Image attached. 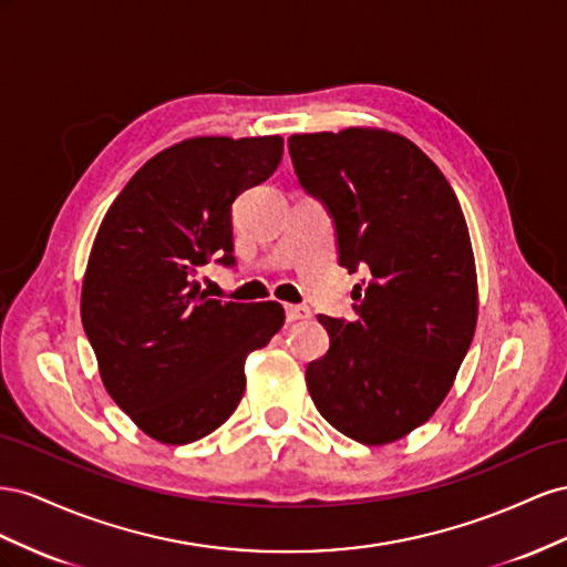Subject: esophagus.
Here are the masks:
<instances>
[{
  "label": "esophagus",
  "instance_id": "1",
  "mask_svg": "<svg viewBox=\"0 0 567 567\" xmlns=\"http://www.w3.org/2000/svg\"><path fill=\"white\" fill-rule=\"evenodd\" d=\"M285 318H287V322H297V320L311 318V311H309V306H285Z\"/></svg>",
  "mask_w": 567,
  "mask_h": 567
}]
</instances>
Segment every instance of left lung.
<instances>
[{
  "instance_id": "left-lung-1",
  "label": "left lung",
  "mask_w": 567,
  "mask_h": 567,
  "mask_svg": "<svg viewBox=\"0 0 567 567\" xmlns=\"http://www.w3.org/2000/svg\"><path fill=\"white\" fill-rule=\"evenodd\" d=\"M299 185L334 223L339 264L363 272L353 318L318 316L330 349L306 368L320 415L378 446L427 423L477 322L471 235L442 171L406 137L349 127L287 140Z\"/></svg>"
}]
</instances>
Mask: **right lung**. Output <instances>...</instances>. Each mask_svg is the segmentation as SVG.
Here are the masks:
<instances>
[{
    "label": "right lung",
    "instance_id": "1",
    "mask_svg": "<svg viewBox=\"0 0 567 567\" xmlns=\"http://www.w3.org/2000/svg\"><path fill=\"white\" fill-rule=\"evenodd\" d=\"M282 137H194L150 158L106 212L80 316L111 399L161 444L228 420L245 361L282 328L280 303L208 299L197 272L235 266L233 204L280 166Z\"/></svg>",
    "mask_w": 567,
    "mask_h": 567
}]
</instances>
